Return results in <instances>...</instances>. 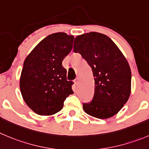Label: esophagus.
<instances>
[{"mask_svg":"<svg viewBox=\"0 0 149 149\" xmlns=\"http://www.w3.org/2000/svg\"><path fill=\"white\" fill-rule=\"evenodd\" d=\"M75 84H76V86H79L80 84V80H79V78H77V79L75 80Z\"/></svg>","mask_w":149,"mask_h":149,"instance_id":"esophagus-1","label":"esophagus"}]
</instances>
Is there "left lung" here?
Here are the masks:
<instances>
[{"instance_id": "1", "label": "left lung", "mask_w": 149, "mask_h": 149, "mask_svg": "<svg viewBox=\"0 0 149 149\" xmlns=\"http://www.w3.org/2000/svg\"><path fill=\"white\" fill-rule=\"evenodd\" d=\"M73 50L86 60L95 79L93 100L83 104L84 111L97 119L112 117L130 95L131 70L127 60L109 37L97 32L76 37Z\"/></svg>"}]
</instances>
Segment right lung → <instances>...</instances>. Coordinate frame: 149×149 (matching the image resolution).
Instances as JSON below:
<instances>
[{
  "label": "right lung",
  "mask_w": 149,
  "mask_h": 149,
  "mask_svg": "<svg viewBox=\"0 0 149 149\" xmlns=\"http://www.w3.org/2000/svg\"><path fill=\"white\" fill-rule=\"evenodd\" d=\"M74 36L53 33L42 40L26 57L19 79L23 100L35 113L55 114L67 97L73 94L72 81L62 65L73 48Z\"/></svg>",
  "instance_id": "obj_1"
}]
</instances>
